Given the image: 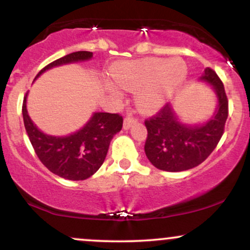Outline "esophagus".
Masks as SVG:
<instances>
[{"mask_svg": "<svg viewBox=\"0 0 250 250\" xmlns=\"http://www.w3.org/2000/svg\"><path fill=\"white\" fill-rule=\"evenodd\" d=\"M135 123V120L133 119V117H130V116H127L125 119V121H123V129H125V130H128L129 128L131 127V125H133Z\"/></svg>", "mask_w": 250, "mask_h": 250, "instance_id": "esophagus-1", "label": "esophagus"}]
</instances>
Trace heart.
<instances>
[{
	"label": "heart",
	"instance_id": "obj_1",
	"mask_svg": "<svg viewBox=\"0 0 250 250\" xmlns=\"http://www.w3.org/2000/svg\"><path fill=\"white\" fill-rule=\"evenodd\" d=\"M187 65L183 60L159 57L119 63L113 69V80L119 87L136 93V104L142 111H153L165 103L169 94L185 81ZM111 95L120 97V91L108 84Z\"/></svg>",
	"mask_w": 250,
	"mask_h": 250
}]
</instances>
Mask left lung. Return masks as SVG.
Returning a JSON list of instances; mask_svg holds the SVG:
<instances>
[{"instance_id": "obj_1", "label": "left lung", "mask_w": 250, "mask_h": 250, "mask_svg": "<svg viewBox=\"0 0 250 250\" xmlns=\"http://www.w3.org/2000/svg\"><path fill=\"white\" fill-rule=\"evenodd\" d=\"M199 81L210 85L216 96V109L207 121L199 125L182 122L167 103L156 115L145 122L148 135L145 151L154 167L166 171H183L202 163L211 154L225 131L228 100L216 73L206 68Z\"/></svg>"}]
</instances>
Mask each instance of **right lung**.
I'll return each instance as SVG.
<instances>
[{
  "mask_svg": "<svg viewBox=\"0 0 250 250\" xmlns=\"http://www.w3.org/2000/svg\"><path fill=\"white\" fill-rule=\"evenodd\" d=\"M93 57L90 51H75L51 62L37 74L70 63L84 62ZM25 94L22 115L25 130L40 161L51 173L71 181L85 180L99 170L107 156L114 135L122 129L123 119L119 114L94 113L81 129L65 136L44 134L31 121L27 110Z\"/></svg>",
  "mask_w": 250,
  "mask_h": 250,
  "instance_id": "obj_1",
  "label": "right lung"
}]
</instances>
